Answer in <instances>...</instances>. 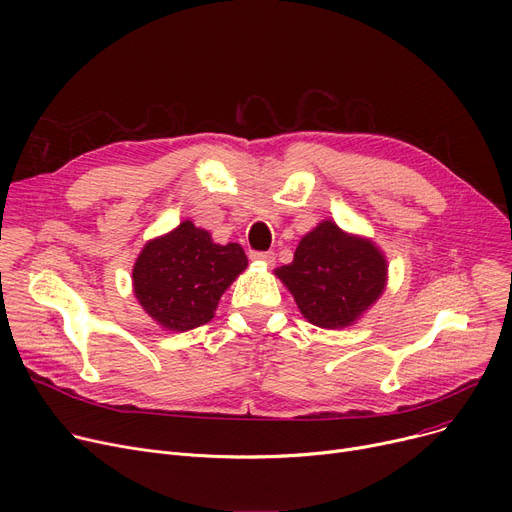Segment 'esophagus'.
<instances>
[{
  "label": "esophagus",
  "instance_id": "1",
  "mask_svg": "<svg viewBox=\"0 0 512 512\" xmlns=\"http://www.w3.org/2000/svg\"><path fill=\"white\" fill-rule=\"evenodd\" d=\"M253 261H261L265 265H274L276 263V255L272 251H251L249 255Z\"/></svg>",
  "mask_w": 512,
  "mask_h": 512
}]
</instances>
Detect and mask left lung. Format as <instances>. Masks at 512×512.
Returning a JSON list of instances; mask_svg holds the SVG:
<instances>
[{
  "label": "left lung",
  "instance_id": "8db88e82",
  "mask_svg": "<svg viewBox=\"0 0 512 512\" xmlns=\"http://www.w3.org/2000/svg\"><path fill=\"white\" fill-rule=\"evenodd\" d=\"M309 324L353 326L386 288L388 263L369 238L324 220L299 242L294 259L276 270Z\"/></svg>",
  "mask_w": 512,
  "mask_h": 512
}]
</instances>
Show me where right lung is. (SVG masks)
Here are the masks:
<instances>
[{
    "mask_svg": "<svg viewBox=\"0 0 512 512\" xmlns=\"http://www.w3.org/2000/svg\"><path fill=\"white\" fill-rule=\"evenodd\" d=\"M247 265L236 242L215 245L207 230L186 220L143 247L132 267L134 297L159 326L186 332L213 319L224 290Z\"/></svg>",
    "mask_w": 512,
    "mask_h": 512,
    "instance_id": "add662e5",
    "label": "right lung"
}]
</instances>
